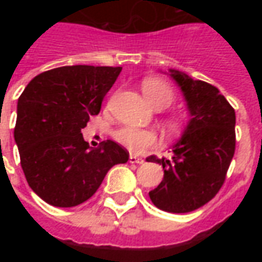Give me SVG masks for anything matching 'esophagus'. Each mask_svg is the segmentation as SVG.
Segmentation results:
<instances>
[{
    "label": "esophagus",
    "mask_w": 262,
    "mask_h": 262,
    "mask_svg": "<svg viewBox=\"0 0 262 262\" xmlns=\"http://www.w3.org/2000/svg\"><path fill=\"white\" fill-rule=\"evenodd\" d=\"M129 161H130L132 164H143V163H144V159L137 157V156H130V157H129Z\"/></svg>",
    "instance_id": "esophagus-1"
}]
</instances>
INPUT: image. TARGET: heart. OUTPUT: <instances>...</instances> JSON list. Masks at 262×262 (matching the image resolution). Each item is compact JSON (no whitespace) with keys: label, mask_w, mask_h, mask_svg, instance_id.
<instances>
[{"label":"heart","mask_w":262,"mask_h":262,"mask_svg":"<svg viewBox=\"0 0 262 262\" xmlns=\"http://www.w3.org/2000/svg\"><path fill=\"white\" fill-rule=\"evenodd\" d=\"M142 90L148 102L156 108H168L176 101V91L172 90V86L160 78L144 80ZM164 125L170 133H178L182 130V119L177 115L165 118ZM114 139L115 142L122 147L127 148L129 151H142L144 148L156 144L157 135L150 129H143L136 126H122L114 132Z\"/></svg>","instance_id":"1"}]
</instances>
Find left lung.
I'll return each instance as SVG.
<instances>
[{
	"label": "left lung",
	"instance_id": "8db88e82",
	"mask_svg": "<svg viewBox=\"0 0 262 262\" xmlns=\"http://www.w3.org/2000/svg\"><path fill=\"white\" fill-rule=\"evenodd\" d=\"M170 71L192 118L174 146L172 160L147 157L164 170L163 181L148 195L161 210L187 213L213 199L225 184L236 150V114L216 86Z\"/></svg>",
	"mask_w": 262,
	"mask_h": 262
}]
</instances>
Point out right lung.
<instances>
[{
	"instance_id": "obj_1",
	"label": "right lung",
	"mask_w": 262,
	"mask_h": 262,
	"mask_svg": "<svg viewBox=\"0 0 262 262\" xmlns=\"http://www.w3.org/2000/svg\"><path fill=\"white\" fill-rule=\"evenodd\" d=\"M122 67L64 66L36 75L18 99L14 137L32 191L57 208H73L97 192L129 151L114 140L91 148L81 129L101 111Z\"/></svg>"
}]
</instances>
